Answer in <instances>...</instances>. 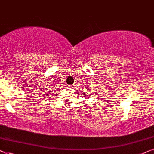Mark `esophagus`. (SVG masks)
<instances>
[{"mask_svg":"<svg viewBox=\"0 0 154 154\" xmlns=\"http://www.w3.org/2000/svg\"><path fill=\"white\" fill-rule=\"evenodd\" d=\"M67 88H68L69 89H71L72 90V89H73V87H72V86H69H69H67Z\"/></svg>","mask_w":154,"mask_h":154,"instance_id":"34e87169","label":"esophagus"}]
</instances>
